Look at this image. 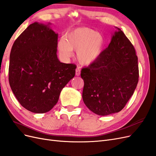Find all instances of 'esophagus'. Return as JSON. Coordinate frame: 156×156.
I'll return each instance as SVG.
<instances>
[{
  "label": "esophagus",
  "mask_w": 156,
  "mask_h": 156,
  "mask_svg": "<svg viewBox=\"0 0 156 156\" xmlns=\"http://www.w3.org/2000/svg\"><path fill=\"white\" fill-rule=\"evenodd\" d=\"M80 74H81V69H80L79 67H77L75 69V75H77V76H79Z\"/></svg>",
  "instance_id": "obj_1"
}]
</instances>
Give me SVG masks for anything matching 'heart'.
<instances>
[{
  "label": "heart",
  "instance_id": "obj_1",
  "mask_svg": "<svg viewBox=\"0 0 156 156\" xmlns=\"http://www.w3.org/2000/svg\"><path fill=\"white\" fill-rule=\"evenodd\" d=\"M103 37L96 31L87 27H81L68 32L66 39L61 38L58 43L60 54L64 58L73 55V50L77 51V58L83 64L93 63L100 56Z\"/></svg>",
  "mask_w": 156,
  "mask_h": 156
}]
</instances>
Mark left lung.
I'll use <instances>...</instances> for the list:
<instances>
[{
    "label": "left lung",
    "instance_id": "left-lung-1",
    "mask_svg": "<svg viewBox=\"0 0 156 156\" xmlns=\"http://www.w3.org/2000/svg\"><path fill=\"white\" fill-rule=\"evenodd\" d=\"M115 29L108 48L81 73L84 104L100 116L120 112L133 94L139 81L134 47L119 28Z\"/></svg>",
    "mask_w": 156,
    "mask_h": 156
}]
</instances>
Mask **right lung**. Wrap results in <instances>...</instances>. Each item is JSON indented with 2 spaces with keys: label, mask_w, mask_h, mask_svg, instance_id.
<instances>
[{
  "label": "right lung",
  "mask_w": 156,
  "mask_h": 156,
  "mask_svg": "<svg viewBox=\"0 0 156 156\" xmlns=\"http://www.w3.org/2000/svg\"><path fill=\"white\" fill-rule=\"evenodd\" d=\"M35 22L14 41L10 55L9 83L20 104L34 113L49 111L77 66L60 62L56 55L58 34Z\"/></svg>",
  "instance_id": "1"
}]
</instances>
